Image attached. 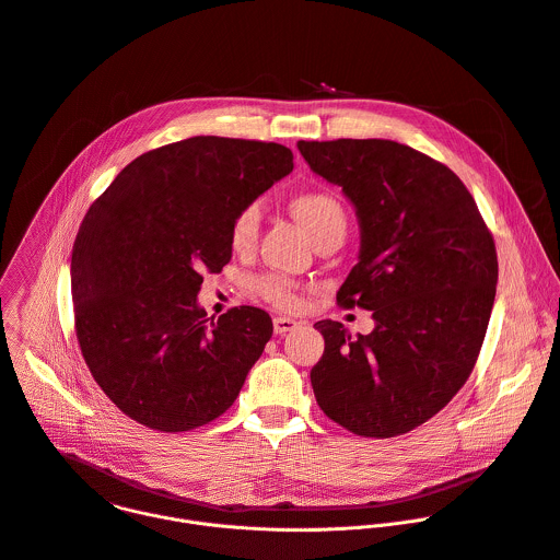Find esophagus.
I'll return each instance as SVG.
<instances>
[{
  "instance_id": "esophagus-1",
  "label": "esophagus",
  "mask_w": 560,
  "mask_h": 560,
  "mask_svg": "<svg viewBox=\"0 0 560 560\" xmlns=\"http://www.w3.org/2000/svg\"><path fill=\"white\" fill-rule=\"evenodd\" d=\"M272 325H275V334H288V331L299 327V323L294 318H288V316H275Z\"/></svg>"
}]
</instances>
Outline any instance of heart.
<instances>
[{
  "label": "heart",
  "mask_w": 560,
  "mask_h": 560,
  "mask_svg": "<svg viewBox=\"0 0 560 560\" xmlns=\"http://www.w3.org/2000/svg\"><path fill=\"white\" fill-rule=\"evenodd\" d=\"M292 213L294 218L299 220V224L305 229V233L314 240L316 235H320L323 231L331 229V226H345V209L342 205L331 196V194H325V191H307V194H301L292 200ZM259 224H261V211L257 205H248L244 207L233 224H231V246L240 253L244 250H250L257 242V235H259ZM257 292L275 303L277 307H283V310H290L299 303V296H296V288L292 281H288L285 277H279V275H268V277H261L257 283Z\"/></svg>",
  "instance_id": "obj_1"
}]
</instances>
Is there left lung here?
Segmentation results:
<instances>
[{
	"mask_svg": "<svg viewBox=\"0 0 560 560\" xmlns=\"http://www.w3.org/2000/svg\"><path fill=\"white\" fill-rule=\"evenodd\" d=\"M310 168L342 189L360 226L358 264L336 301L371 310L355 338L314 327L325 351L312 389L327 418L362 438H396L442 411L479 355L497 294V250L464 182L394 140H299Z\"/></svg>",
	"mask_w": 560,
	"mask_h": 560,
	"instance_id": "left-lung-1",
	"label": "left lung"
}]
</instances>
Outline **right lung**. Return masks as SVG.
<instances>
[{
	"instance_id": "add662e5",
	"label": "right lung",
	"mask_w": 560,
	"mask_h": 560,
	"mask_svg": "<svg viewBox=\"0 0 560 560\" xmlns=\"http://www.w3.org/2000/svg\"><path fill=\"white\" fill-rule=\"evenodd\" d=\"M277 142L196 136L129 162L90 207L72 248L77 338L94 381L164 433L220 418L272 336L250 305L207 318L205 272L233 257L231 224L292 168Z\"/></svg>"
}]
</instances>
